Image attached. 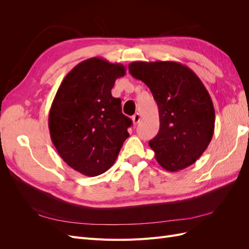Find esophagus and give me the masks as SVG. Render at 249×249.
Listing matches in <instances>:
<instances>
[{"label":"esophagus","instance_id":"obj_1","mask_svg":"<svg viewBox=\"0 0 249 249\" xmlns=\"http://www.w3.org/2000/svg\"><path fill=\"white\" fill-rule=\"evenodd\" d=\"M140 118H141V115L139 114V113H136V114H134V115L132 116V120H133V124H138V123L140 122Z\"/></svg>","mask_w":249,"mask_h":249}]
</instances>
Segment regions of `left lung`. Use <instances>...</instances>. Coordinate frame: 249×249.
I'll list each match as a JSON object with an SVG mask.
<instances>
[{"label":"left lung","instance_id":"8db88e82","mask_svg":"<svg viewBox=\"0 0 249 249\" xmlns=\"http://www.w3.org/2000/svg\"><path fill=\"white\" fill-rule=\"evenodd\" d=\"M129 71L150 89L159 108L160 130L148 143L157 162L171 172L190 166L214 134L215 110L205 85L189 67L175 61H136Z\"/></svg>","mask_w":249,"mask_h":249}]
</instances>
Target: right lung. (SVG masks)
Here are the masks:
<instances>
[{"mask_svg":"<svg viewBox=\"0 0 249 249\" xmlns=\"http://www.w3.org/2000/svg\"><path fill=\"white\" fill-rule=\"evenodd\" d=\"M125 67L93 57L80 62L60 84L49 113L53 144L70 167L87 177L106 172L114 162L132 120L111 94Z\"/></svg>","mask_w":249,"mask_h":249,"instance_id":"add662e5","label":"right lung"}]
</instances>
